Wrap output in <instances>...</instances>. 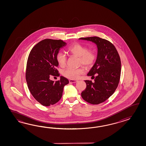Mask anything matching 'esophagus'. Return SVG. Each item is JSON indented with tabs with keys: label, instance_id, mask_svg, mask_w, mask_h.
Instances as JSON below:
<instances>
[{
	"label": "esophagus",
	"instance_id": "esophagus-1",
	"mask_svg": "<svg viewBox=\"0 0 146 146\" xmlns=\"http://www.w3.org/2000/svg\"><path fill=\"white\" fill-rule=\"evenodd\" d=\"M69 81L70 83H76V82H78L77 80H72V79H70Z\"/></svg>",
	"mask_w": 146,
	"mask_h": 146
}]
</instances>
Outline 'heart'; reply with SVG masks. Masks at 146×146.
Returning <instances> with one entry per match:
<instances>
[{
  "label": "heart",
  "mask_w": 146,
  "mask_h": 146,
  "mask_svg": "<svg viewBox=\"0 0 146 146\" xmlns=\"http://www.w3.org/2000/svg\"><path fill=\"white\" fill-rule=\"evenodd\" d=\"M68 52L72 55L78 57V65H82L87 68H89L93 65L96 60V53L93 50H88V48L81 44H74L68 48ZM57 62L61 67H65L67 64V57L65 54L58 52L56 54ZM84 72L83 67L78 68H67L63 70L62 74L68 79L76 80L80 77Z\"/></svg>",
  "instance_id": "heart-1"
}]
</instances>
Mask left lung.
Instances as JSON below:
<instances>
[{"mask_svg":"<svg viewBox=\"0 0 146 146\" xmlns=\"http://www.w3.org/2000/svg\"><path fill=\"white\" fill-rule=\"evenodd\" d=\"M79 39L91 41L98 47L96 62L87 74L94 82L84 81L87 86L81 96L87 102L99 104L108 99L117 88L121 72L120 57L114 45L106 39L97 36Z\"/></svg>","mask_w":146,"mask_h":146,"instance_id":"8db88e82","label":"left lung"}]
</instances>
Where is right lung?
Masks as SVG:
<instances>
[{"label":"right lung","mask_w":146,"mask_h":146,"mask_svg":"<svg viewBox=\"0 0 146 146\" xmlns=\"http://www.w3.org/2000/svg\"><path fill=\"white\" fill-rule=\"evenodd\" d=\"M66 45L61 40L45 39L36 44L29 54L26 81L32 95L43 106H48L58 102L62 96L64 87L69 83L62 76L55 82L50 79L52 76H59L56 69L58 66L56 54Z\"/></svg>","instance_id":"right-lung-1"}]
</instances>
